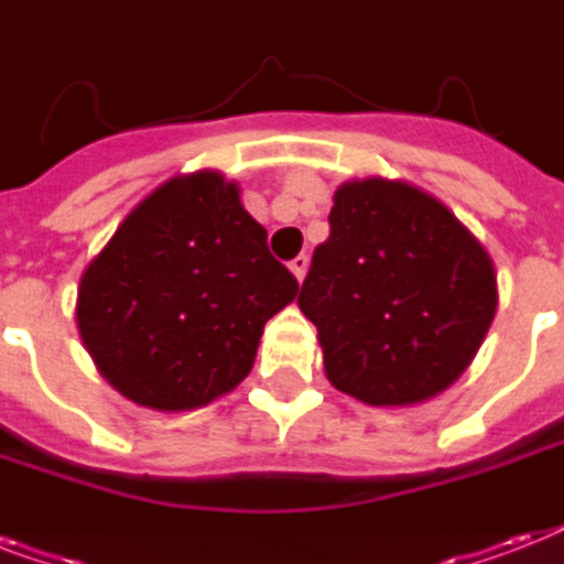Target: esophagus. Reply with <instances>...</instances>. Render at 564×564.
<instances>
[{
	"mask_svg": "<svg viewBox=\"0 0 564 564\" xmlns=\"http://www.w3.org/2000/svg\"><path fill=\"white\" fill-rule=\"evenodd\" d=\"M307 265H310V257L307 254H299L290 263V269H292V274L299 278V281H304V274H307Z\"/></svg>",
	"mask_w": 564,
	"mask_h": 564,
	"instance_id": "esophagus-1",
	"label": "esophagus"
}]
</instances>
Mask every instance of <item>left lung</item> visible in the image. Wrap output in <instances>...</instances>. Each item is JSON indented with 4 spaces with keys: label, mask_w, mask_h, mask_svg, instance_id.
I'll list each match as a JSON object with an SVG mask.
<instances>
[{
    "label": "left lung",
    "mask_w": 564,
    "mask_h": 564,
    "mask_svg": "<svg viewBox=\"0 0 564 564\" xmlns=\"http://www.w3.org/2000/svg\"><path fill=\"white\" fill-rule=\"evenodd\" d=\"M327 221L299 292L327 380L375 406L447 389L498 310L486 248L445 204L401 181H348Z\"/></svg>",
    "instance_id": "obj_1"
}]
</instances>
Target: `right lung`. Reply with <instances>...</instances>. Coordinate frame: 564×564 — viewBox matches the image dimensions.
<instances>
[{
  "label": "right lung",
  "instance_id": "right-lung-1",
  "mask_svg": "<svg viewBox=\"0 0 564 564\" xmlns=\"http://www.w3.org/2000/svg\"><path fill=\"white\" fill-rule=\"evenodd\" d=\"M295 295L237 184L195 172L128 213L84 269L75 318L113 389L152 410H195L246 380L265 322Z\"/></svg>",
  "mask_w": 564,
  "mask_h": 564
}]
</instances>
